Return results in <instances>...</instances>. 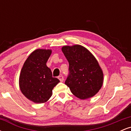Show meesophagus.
<instances>
[{
	"mask_svg": "<svg viewBox=\"0 0 131 131\" xmlns=\"http://www.w3.org/2000/svg\"><path fill=\"white\" fill-rule=\"evenodd\" d=\"M58 79L60 81V82H63V81H64V78H63V76H62V75H60V76H58Z\"/></svg>",
	"mask_w": 131,
	"mask_h": 131,
	"instance_id": "esophagus-1",
	"label": "esophagus"
}]
</instances>
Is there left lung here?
I'll list each match as a JSON object with an SVG mask.
<instances>
[{"label": "left lung", "instance_id": "obj_1", "mask_svg": "<svg viewBox=\"0 0 131 131\" xmlns=\"http://www.w3.org/2000/svg\"><path fill=\"white\" fill-rule=\"evenodd\" d=\"M61 50L69 62L70 74L65 84L78 98L94 97L103 82V71L95 57L81 45L64 46Z\"/></svg>", "mask_w": 131, "mask_h": 131}]
</instances>
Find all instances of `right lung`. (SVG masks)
Masks as SVG:
<instances>
[{
	"label": "right lung",
	"mask_w": 131,
	"mask_h": 131,
	"mask_svg": "<svg viewBox=\"0 0 131 131\" xmlns=\"http://www.w3.org/2000/svg\"><path fill=\"white\" fill-rule=\"evenodd\" d=\"M52 53L50 49H37L28 57L19 78L22 94L36 103H46L52 95V90L60 82L52 77L51 70L46 63Z\"/></svg>",
	"instance_id": "obj_1"
}]
</instances>
